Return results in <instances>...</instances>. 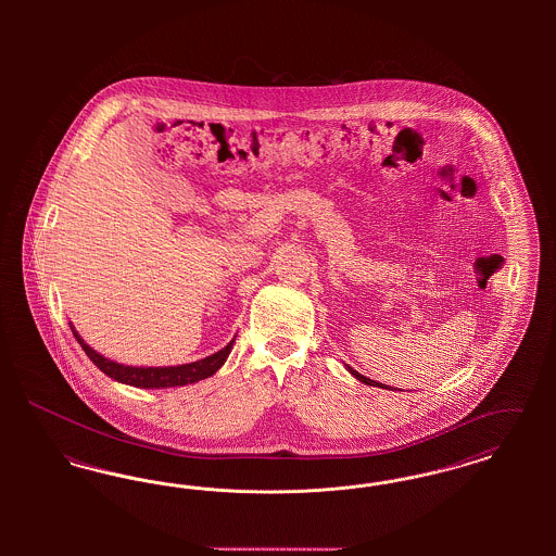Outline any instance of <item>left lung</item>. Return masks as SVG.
Masks as SVG:
<instances>
[{
  "label": "left lung",
  "instance_id": "8db88e82",
  "mask_svg": "<svg viewBox=\"0 0 556 556\" xmlns=\"http://www.w3.org/2000/svg\"><path fill=\"white\" fill-rule=\"evenodd\" d=\"M345 369L350 370V372H352V375H354V377H356V379H358L361 383H367V386H375V388H383V383H377V381H372V379H369V377L361 375L358 370H354L352 369V367H348V365H345Z\"/></svg>",
  "mask_w": 556,
  "mask_h": 556
}]
</instances>
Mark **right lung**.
<instances>
[{"instance_id": "add662e5", "label": "right lung", "mask_w": 556, "mask_h": 556, "mask_svg": "<svg viewBox=\"0 0 556 556\" xmlns=\"http://www.w3.org/2000/svg\"><path fill=\"white\" fill-rule=\"evenodd\" d=\"M77 342L85 350V354L91 358V363L106 372L108 377H112L114 381L127 383L132 388H146V390H164V388H177V386H189L195 381H202L206 377L214 375L220 369L231 352V348L236 344V338L225 345L223 350L214 352L211 356L189 363V365H177V367H129V365H121L116 361H110L106 356H102L100 352H96L93 348L83 342L77 329L71 325Z\"/></svg>"}]
</instances>
